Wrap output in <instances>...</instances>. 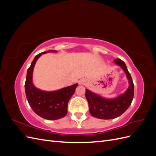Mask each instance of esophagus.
Segmentation results:
<instances>
[{
  "label": "esophagus",
  "mask_w": 156,
  "mask_h": 156,
  "mask_svg": "<svg viewBox=\"0 0 156 156\" xmlns=\"http://www.w3.org/2000/svg\"><path fill=\"white\" fill-rule=\"evenodd\" d=\"M85 83H86V81L84 79H81L79 81V84H84Z\"/></svg>",
  "instance_id": "obj_1"
}]
</instances>
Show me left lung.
<instances>
[{
    "label": "left lung",
    "instance_id": "8db88e82",
    "mask_svg": "<svg viewBox=\"0 0 156 156\" xmlns=\"http://www.w3.org/2000/svg\"><path fill=\"white\" fill-rule=\"evenodd\" d=\"M114 62L125 72L129 87L124 93L112 99L103 98L87 88L85 96L90 113L97 119L108 120L120 116L129 108L133 99L134 84L126 64L121 59H116Z\"/></svg>",
    "mask_w": 156,
    "mask_h": 156
}]
</instances>
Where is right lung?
I'll list each match as a JSON object with an SVG mask.
<instances>
[{"label": "right lung", "instance_id": "obj_1", "mask_svg": "<svg viewBox=\"0 0 156 156\" xmlns=\"http://www.w3.org/2000/svg\"><path fill=\"white\" fill-rule=\"evenodd\" d=\"M51 52L57 53V51H44L35 56L27 70L25 88L27 99L33 111L45 119L55 120L67 115L68 101L74 94L78 84L54 91L41 90L34 85L32 74L36 61L43 54Z\"/></svg>", "mask_w": 156, "mask_h": 156}]
</instances>
